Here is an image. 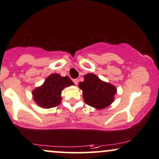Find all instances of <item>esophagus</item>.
<instances>
[{
	"instance_id": "1",
	"label": "esophagus",
	"mask_w": 159,
	"mask_h": 159,
	"mask_svg": "<svg viewBox=\"0 0 159 159\" xmlns=\"http://www.w3.org/2000/svg\"><path fill=\"white\" fill-rule=\"evenodd\" d=\"M73 82H74V83L76 85H77V84H78V80H77V79H74V80H73Z\"/></svg>"
}]
</instances>
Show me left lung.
<instances>
[{
  "label": "left lung",
  "instance_id": "8db88e82",
  "mask_svg": "<svg viewBox=\"0 0 159 159\" xmlns=\"http://www.w3.org/2000/svg\"><path fill=\"white\" fill-rule=\"evenodd\" d=\"M79 88L83 91L85 103L97 109L109 106L116 93V87L102 81L93 74H87L84 76V81L80 83Z\"/></svg>",
  "mask_w": 159,
  "mask_h": 159
}]
</instances>
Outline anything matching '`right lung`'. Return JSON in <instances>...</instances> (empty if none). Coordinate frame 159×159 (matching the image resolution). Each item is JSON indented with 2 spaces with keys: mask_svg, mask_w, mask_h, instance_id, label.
<instances>
[{
  "mask_svg": "<svg viewBox=\"0 0 159 159\" xmlns=\"http://www.w3.org/2000/svg\"><path fill=\"white\" fill-rule=\"evenodd\" d=\"M70 85H74V83L68 76L52 74L46 78L42 85L32 91L33 99L43 108L56 107L62 100V89Z\"/></svg>",
  "mask_w": 159,
  "mask_h": 159,
  "instance_id": "obj_1",
  "label": "right lung"
}]
</instances>
